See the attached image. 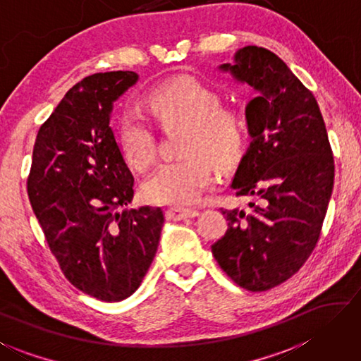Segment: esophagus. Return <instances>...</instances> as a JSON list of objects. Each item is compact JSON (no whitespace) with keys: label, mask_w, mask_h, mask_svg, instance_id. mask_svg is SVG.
I'll use <instances>...</instances> for the list:
<instances>
[{"label":"esophagus","mask_w":361,"mask_h":361,"mask_svg":"<svg viewBox=\"0 0 361 361\" xmlns=\"http://www.w3.org/2000/svg\"><path fill=\"white\" fill-rule=\"evenodd\" d=\"M167 219L169 221H181V219H188V218H195L199 216L197 209H191V208H180V207H173L167 209Z\"/></svg>","instance_id":"esophagus-1"}]
</instances>
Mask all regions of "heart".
<instances>
[{"mask_svg":"<svg viewBox=\"0 0 361 361\" xmlns=\"http://www.w3.org/2000/svg\"><path fill=\"white\" fill-rule=\"evenodd\" d=\"M147 107L166 129H186L181 154L166 162L143 185L148 200L164 205H191L212 185L213 169L233 166L245 148V123L233 110L221 109V96L192 78H180L152 91ZM124 156L137 170H147L156 156L152 128L128 115L120 129Z\"/></svg>","mask_w":361,"mask_h":361,"instance_id":"obj_1","label":"heart"}]
</instances>
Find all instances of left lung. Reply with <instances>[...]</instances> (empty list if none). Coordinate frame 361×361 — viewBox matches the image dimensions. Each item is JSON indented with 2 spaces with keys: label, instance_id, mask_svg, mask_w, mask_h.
<instances>
[{
  "label": "left lung",
  "instance_id": "1",
  "mask_svg": "<svg viewBox=\"0 0 361 361\" xmlns=\"http://www.w3.org/2000/svg\"><path fill=\"white\" fill-rule=\"evenodd\" d=\"M218 71L257 93L245 110L251 143L231 183L255 203L222 209L228 228L212 251L240 287L262 292L289 279L316 247L335 164L316 97L273 51L247 45Z\"/></svg>",
  "mask_w": 361,
  "mask_h": 361
}]
</instances>
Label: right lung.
Here are the masks:
<instances>
[{
	"instance_id": "add662e5",
	"label": "right lung",
	"mask_w": 361,
	"mask_h": 361,
	"mask_svg": "<svg viewBox=\"0 0 361 361\" xmlns=\"http://www.w3.org/2000/svg\"><path fill=\"white\" fill-rule=\"evenodd\" d=\"M139 82L104 72L72 87L39 129L28 195L50 251L78 290L121 301L142 283L158 251L161 208L129 207L130 173L114 129V104Z\"/></svg>"
}]
</instances>
